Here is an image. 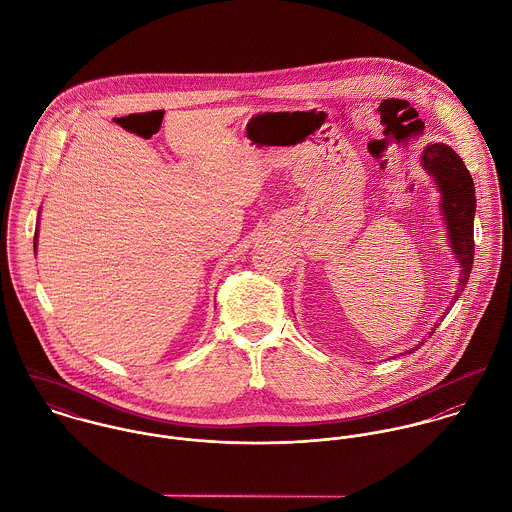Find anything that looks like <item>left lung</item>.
Listing matches in <instances>:
<instances>
[{
	"mask_svg": "<svg viewBox=\"0 0 512 512\" xmlns=\"http://www.w3.org/2000/svg\"><path fill=\"white\" fill-rule=\"evenodd\" d=\"M422 167L438 187L441 195L439 209H441V220L447 228V242L451 246L455 260L459 262V284H457L455 295L451 297V305H453L465 290V284L469 280L471 266H473V256H475V242H473V220H475V207H477L475 187L463 159L445 144L426 146L422 153ZM443 315H447V311ZM436 327L438 323L430 331V337L436 333ZM424 343L426 339H422L416 347L400 355H410L416 349H420Z\"/></svg>",
	"mask_w": 512,
	"mask_h": 512,
	"instance_id": "obj_1",
	"label": "left lung"
}]
</instances>
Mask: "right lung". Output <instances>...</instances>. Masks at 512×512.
I'll return each instance as SVG.
<instances>
[{"instance_id": "right-lung-1", "label": "right lung", "mask_w": 512, "mask_h": 512, "mask_svg": "<svg viewBox=\"0 0 512 512\" xmlns=\"http://www.w3.org/2000/svg\"><path fill=\"white\" fill-rule=\"evenodd\" d=\"M39 213H41V209H39ZM33 246H35V250H37V230H35V240H33Z\"/></svg>"}]
</instances>
